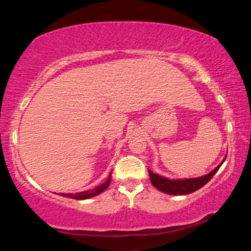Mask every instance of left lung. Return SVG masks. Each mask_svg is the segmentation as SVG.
Returning <instances> with one entry per match:
<instances>
[{
    "label": "left lung",
    "mask_w": 251,
    "mask_h": 251,
    "mask_svg": "<svg viewBox=\"0 0 251 251\" xmlns=\"http://www.w3.org/2000/svg\"><path fill=\"white\" fill-rule=\"evenodd\" d=\"M226 158H224L220 164H219L216 169L211 172L205 174L203 176L196 177V178H182V180H170L168 177L161 176L158 174L153 173L152 171L149 170L151 183L156 188L157 190L162 191V192L172 194V196H183V194L192 193L194 191L201 189L202 186L205 185L212 176L218 172L220 166L224 164Z\"/></svg>",
    "instance_id": "left-lung-1"
}]
</instances>
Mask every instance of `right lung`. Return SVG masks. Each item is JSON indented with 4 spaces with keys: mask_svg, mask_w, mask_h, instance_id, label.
<instances>
[{
    "mask_svg": "<svg viewBox=\"0 0 251 251\" xmlns=\"http://www.w3.org/2000/svg\"><path fill=\"white\" fill-rule=\"evenodd\" d=\"M110 177H111V173H109V176H108V178H107V181L105 183H102V184L98 185L97 188H95L93 190H88V191H85V192H79V193H75V194L61 193V196L67 197V198H71V199H75V200H85V199L96 197V196H98V194H100L101 192H104V191L107 188H108L109 184H110Z\"/></svg>",
    "mask_w": 251,
    "mask_h": 251,
    "instance_id": "add662e5",
    "label": "right lung"
}]
</instances>
